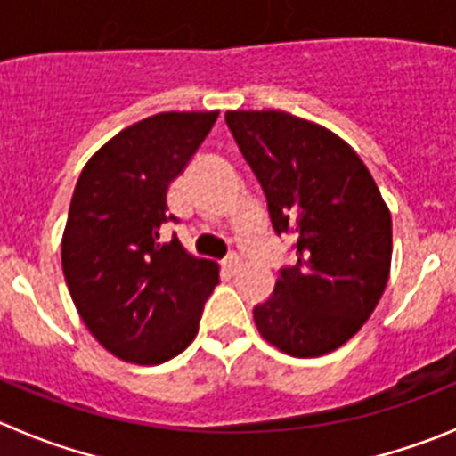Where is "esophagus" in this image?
Here are the masks:
<instances>
[{
	"instance_id": "esophagus-1",
	"label": "esophagus",
	"mask_w": 456,
	"mask_h": 456,
	"mask_svg": "<svg viewBox=\"0 0 456 456\" xmlns=\"http://www.w3.org/2000/svg\"><path fill=\"white\" fill-rule=\"evenodd\" d=\"M223 267H224V270H227V272H232V274H236V272L240 270V258H238L236 254H232V256L224 258Z\"/></svg>"
}]
</instances>
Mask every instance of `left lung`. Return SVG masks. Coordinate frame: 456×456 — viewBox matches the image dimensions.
Listing matches in <instances>:
<instances>
[{"mask_svg": "<svg viewBox=\"0 0 456 456\" xmlns=\"http://www.w3.org/2000/svg\"><path fill=\"white\" fill-rule=\"evenodd\" d=\"M227 126L256 173L276 233L297 265L254 308L263 339L295 357L346 344L371 317L391 270V214L357 152L333 130L281 110H229Z\"/></svg>", "mask_w": 456, "mask_h": 456, "instance_id": "1", "label": "left lung"}]
</instances>
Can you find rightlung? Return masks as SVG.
Listing matches in <instances>:
<instances>
[{
	"label": "right lung",
	"instance_id": "obj_1",
	"mask_svg": "<svg viewBox=\"0 0 456 456\" xmlns=\"http://www.w3.org/2000/svg\"><path fill=\"white\" fill-rule=\"evenodd\" d=\"M218 118L159 112L132 123L89 157L62 233V272L96 342L132 364H161L198 335L218 263L177 238L161 242L170 182Z\"/></svg>",
	"mask_w": 456,
	"mask_h": 456
}]
</instances>
